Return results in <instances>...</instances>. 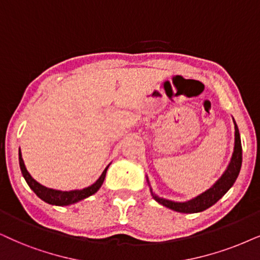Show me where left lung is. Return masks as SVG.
I'll list each match as a JSON object with an SVG mask.
<instances>
[{"instance_id":"1","label":"left lung","mask_w":260,"mask_h":260,"mask_svg":"<svg viewBox=\"0 0 260 260\" xmlns=\"http://www.w3.org/2000/svg\"><path fill=\"white\" fill-rule=\"evenodd\" d=\"M234 121V128H235V141H234V151H233L231 162H229L228 167H226L225 172L222 174V176L216 181L213 185L210 187L208 190L199 194L196 198L187 200V202H174V200L159 198L158 196H156L152 192V188L150 187L151 194H152L153 199L157 203H159L160 205L166 206L174 211L182 212V213H196V212H202L204 210L209 209L210 206H212L213 204H216L223 196L231 189V187L234 185V182L238 179L240 169H241V163H242V147H241V139H240V133L238 124ZM147 183H149V179L146 177Z\"/></svg>"}]
</instances>
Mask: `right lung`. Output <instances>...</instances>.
<instances>
[{
	"mask_svg": "<svg viewBox=\"0 0 260 260\" xmlns=\"http://www.w3.org/2000/svg\"><path fill=\"white\" fill-rule=\"evenodd\" d=\"M19 164H20L22 176H24V179L26 180V182H27L29 188L34 190L36 194H37L38 198L44 200L45 203L51 204V205H56V206L71 205V204L78 203L80 202V200L87 198V197L94 194V193L101 188V186L103 185L104 179H106L107 170L110 166L109 164V166L103 170V173H102L100 179H98L96 182L92 183L91 186L86 187V188L74 189V190H58V189L48 188V187L41 185V183L36 181L34 177L29 175V173L27 172V169H26L25 167L20 150H19Z\"/></svg>",
	"mask_w": 260,
	"mask_h": 260,
	"instance_id": "1",
	"label": "right lung"
}]
</instances>
